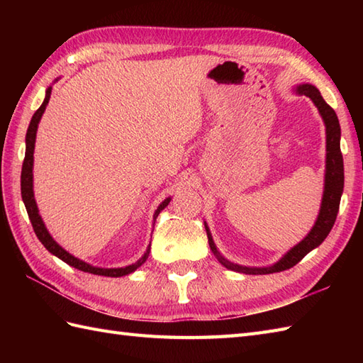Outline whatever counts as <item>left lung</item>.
<instances>
[{
	"instance_id": "obj_1",
	"label": "left lung",
	"mask_w": 363,
	"mask_h": 363,
	"mask_svg": "<svg viewBox=\"0 0 363 363\" xmlns=\"http://www.w3.org/2000/svg\"><path fill=\"white\" fill-rule=\"evenodd\" d=\"M296 91L312 99L315 106L318 107V111L326 125V151H328L326 152V179H325V195H323L318 220L315 223V226L312 228L309 235H307L303 242L298 243L295 248L285 254L277 264L268 268L240 267L226 260L217 251V248H215L212 235L206 226L207 238H209V246L212 252L215 254V257L218 259V262L223 267H226L228 269H233V272L245 273V274H269V273H279V272H284V269L295 267L299 260H303V257L307 252H311L313 248H317L318 245H321V242L328 237V234L330 233V229H333L335 223L338 207H340V198L343 194V184H345L343 156L340 151V123H338L335 111L325 101V99H323L317 87L311 86V84H303V86H299L296 89Z\"/></svg>"
}]
</instances>
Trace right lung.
Returning a JSON list of instances; mask_svg holds the SVG:
<instances>
[{
	"instance_id": "1",
	"label": "right lung",
	"mask_w": 363,
	"mask_h": 363,
	"mask_svg": "<svg viewBox=\"0 0 363 363\" xmlns=\"http://www.w3.org/2000/svg\"><path fill=\"white\" fill-rule=\"evenodd\" d=\"M50 96H51V87H48L46 90V96L43 99L42 106L38 107L35 111V113L33 115V118H30L29 123V128H28V133H26V154H25V160H23V168H21V198H23V203L26 206V211L29 215V220H30V225L34 228V233L38 237V240L42 242V245L45 246L46 250H48L54 256L59 257L60 260H64L65 264L72 265L74 268L81 269V272H86V273H91V274H98V276H111V277H120V276H125L135 272V269L140 267L143 262L148 259L150 256V250H151V245L148 246V250L143 254V257L135 262V264L125 267V268H98V267H91L86 262H82L79 259L73 257L70 252H67L64 248H60V246L52 240V237L48 234V230H46L43 221L40 218V215H38L37 211V204H35V199H34V191H33V162H34V145H35V133H37V126H38V121H40L42 115L46 109V104L50 101ZM169 203V198H167L164 203L159 206V209L154 213V218L157 217L160 213V211H164L165 207Z\"/></svg>"
}]
</instances>
